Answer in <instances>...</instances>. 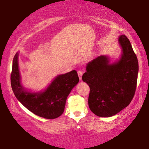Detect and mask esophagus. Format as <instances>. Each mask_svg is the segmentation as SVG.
Wrapping results in <instances>:
<instances>
[{
    "mask_svg": "<svg viewBox=\"0 0 149 149\" xmlns=\"http://www.w3.org/2000/svg\"><path fill=\"white\" fill-rule=\"evenodd\" d=\"M83 74V72L82 71H78V75L79 76V78L80 80L82 79V76Z\"/></svg>",
    "mask_w": 149,
    "mask_h": 149,
    "instance_id": "1",
    "label": "esophagus"
}]
</instances>
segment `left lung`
I'll return each instance as SVG.
<instances>
[{"mask_svg":"<svg viewBox=\"0 0 149 149\" xmlns=\"http://www.w3.org/2000/svg\"><path fill=\"white\" fill-rule=\"evenodd\" d=\"M119 60L110 64L107 56L101 55L89 62L82 79L90 88L89 109L99 117L118 114L131 102L136 92L139 64L129 39L120 35Z\"/></svg>","mask_w":149,"mask_h":149,"instance_id":"8db88e82","label":"left lung"}]
</instances>
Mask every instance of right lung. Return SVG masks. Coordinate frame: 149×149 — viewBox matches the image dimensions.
Returning <instances> with one entry per match:
<instances>
[{"label": "right lung", "mask_w": 149, "mask_h": 149, "mask_svg": "<svg viewBox=\"0 0 149 149\" xmlns=\"http://www.w3.org/2000/svg\"><path fill=\"white\" fill-rule=\"evenodd\" d=\"M19 53L13 58L10 76L11 86L15 97L26 109L45 119L58 118L64 112L68 96L79 82L77 72L73 70L57 76L44 91H26L20 81L18 62Z\"/></svg>", "instance_id": "add662e5"}]
</instances>
